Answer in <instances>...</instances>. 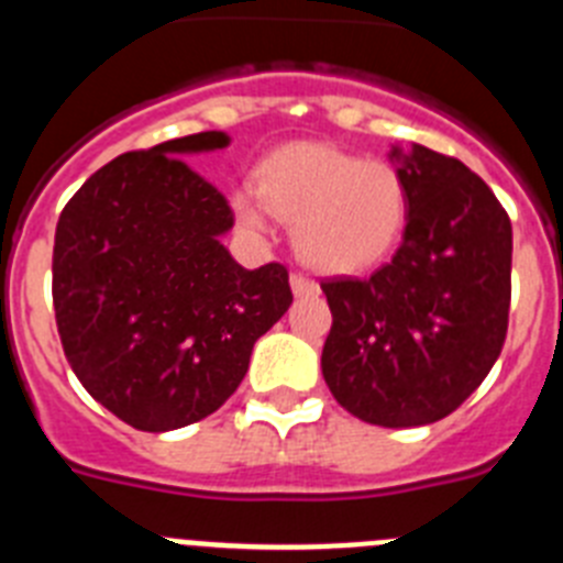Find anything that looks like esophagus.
I'll list each match as a JSON object with an SVG mask.
<instances>
[{"instance_id": "1", "label": "esophagus", "mask_w": 563, "mask_h": 563, "mask_svg": "<svg viewBox=\"0 0 563 563\" xmlns=\"http://www.w3.org/2000/svg\"><path fill=\"white\" fill-rule=\"evenodd\" d=\"M290 287L292 292H296L298 298H310V296H318V285L312 282V278L301 276V273H292L290 276Z\"/></svg>"}]
</instances>
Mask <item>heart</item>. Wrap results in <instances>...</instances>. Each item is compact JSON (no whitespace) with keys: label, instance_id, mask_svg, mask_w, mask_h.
<instances>
[{"label":"heart","instance_id":"1","mask_svg":"<svg viewBox=\"0 0 563 563\" xmlns=\"http://www.w3.org/2000/svg\"><path fill=\"white\" fill-rule=\"evenodd\" d=\"M231 208L239 225L256 233L271 228L273 213L292 222V242L307 265L350 276L395 251L409 220V188L386 163L296 141L262 157L256 188H233Z\"/></svg>","mask_w":563,"mask_h":563}]
</instances>
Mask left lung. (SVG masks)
Masks as SVG:
<instances>
[{"instance_id": "1", "label": "left lung", "mask_w": 563, "mask_h": 563, "mask_svg": "<svg viewBox=\"0 0 563 563\" xmlns=\"http://www.w3.org/2000/svg\"><path fill=\"white\" fill-rule=\"evenodd\" d=\"M389 161L409 188L402 242L369 278L321 285L332 310L321 372L357 420L411 429L449 417L499 357L514 228L456 157L411 143Z\"/></svg>"}]
</instances>
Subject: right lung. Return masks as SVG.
Here are the masks:
<instances>
[{"instance_id": "1", "label": "right lung", "mask_w": 563, "mask_h": 563, "mask_svg": "<svg viewBox=\"0 0 563 563\" xmlns=\"http://www.w3.org/2000/svg\"><path fill=\"white\" fill-rule=\"evenodd\" d=\"M197 132L98 168L58 217L53 307L84 389L137 431H174L236 391L253 343L292 305L282 265L245 271L233 211L186 163L225 148Z\"/></svg>"}]
</instances>
